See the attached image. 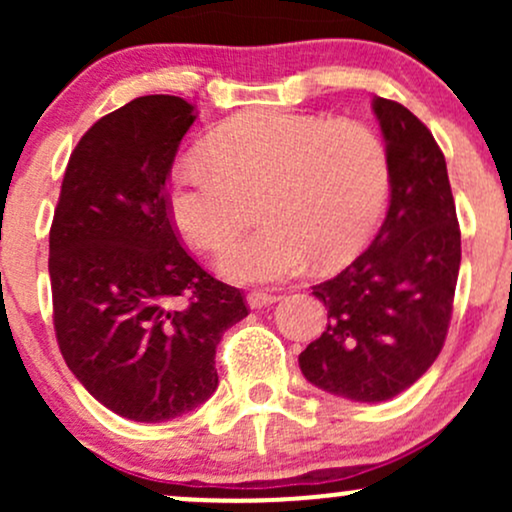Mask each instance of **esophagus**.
Returning <instances> with one entry per match:
<instances>
[{"instance_id": "1", "label": "esophagus", "mask_w": 512, "mask_h": 512, "mask_svg": "<svg viewBox=\"0 0 512 512\" xmlns=\"http://www.w3.org/2000/svg\"><path fill=\"white\" fill-rule=\"evenodd\" d=\"M279 301V296L276 293H267V291H252L248 293V305L250 308H267V305H274Z\"/></svg>"}]
</instances>
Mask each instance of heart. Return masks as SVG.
<instances>
[{
    "label": "heart",
    "instance_id": "1",
    "mask_svg": "<svg viewBox=\"0 0 512 512\" xmlns=\"http://www.w3.org/2000/svg\"><path fill=\"white\" fill-rule=\"evenodd\" d=\"M204 158L175 163L168 209L182 238L216 252L243 228L260 197L264 226L228 245L223 276L267 284L356 255L390 195V156L375 129L291 110H257L209 134Z\"/></svg>",
    "mask_w": 512,
    "mask_h": 512
}]
</instances>
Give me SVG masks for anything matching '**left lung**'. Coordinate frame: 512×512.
<instances>
[{
	"instance_id": "1",
	"label": "left lung",
	"mask_w": 512,
	"mask_h": 512,
	"mask_svg": "<svg viewBox=\"0 0 512 512\" xmlns=\"http://www.w3.org/2000/svg\"><path fill=\"white\" fill-rule=\"evenodd\" d=\"M390 156V209L344 272L313 286L327 330L301 351L308 383L354 402H385L433 366L448 337L460 223L431 129L404 105L373 101Z\"/></svg>"
}]
</instances>
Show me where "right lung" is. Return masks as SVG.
Wrapping results in <instances>:
<instances>
[{
  "mask_svg": "<svg viewBox=\"0 0 512 512\" xmlns=\"http://www.w3.org/2000/svg\"><path fill=\"white\" fill-rule=\"evenodd\" d=\"M178 96L101 117L69 156L50 228L52 322L81 385L125 419L158 424L214 395L216 346L245 296L182 248L166 180L195 122Z\"/></svg>",
  "mask_w": 512,
  "mask_h": 512,
  "instance_id": "obj_1",
  "label": "right lung"
}]
</instances>
